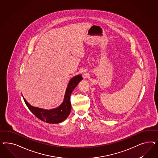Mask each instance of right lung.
I'll return each mask as SVG.
<instances>
[{
  "label": "right lung",
  "instance_id": "1",
  "mask_svg": "<svg viewBox=\"0 0 158 158\" xmlns=\"http://www.w3.org/2000/svg\"><path fill=\"white\" fill-rule=\"evenodd\" d=\"M81 80H82L81 75L73 77L70 80L67 87L64 101L61 105L56 108L48 110L39 108L37 107H34L29 104L28 102L23 97L24 101L29 110L39 119L48 123L53 124L62 122L67 118L71 112V104L70 96L73 89Z\"/></svg>",
  "mask_w": 158,
  "mask_h": 158
}]
</instances>
